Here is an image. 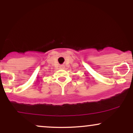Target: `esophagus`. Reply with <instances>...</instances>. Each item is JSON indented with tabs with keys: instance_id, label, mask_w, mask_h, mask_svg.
Masks as SVG:
<instances>
[{
	"instance_id": "1",
	"label": "esophagus",
	"mask_w": 133,
	"mask_h": 133,
	"mask_svg": "<svg viewBox=\"0 0 133 133\" xmlns=\"http://www.w3.org/2000/svg\"><path fill=\"white\" fill-rule=\"evenodd\" d=\"M60 68L62 69H64V65H60Z\"/></svg>"
}]
</instances>
